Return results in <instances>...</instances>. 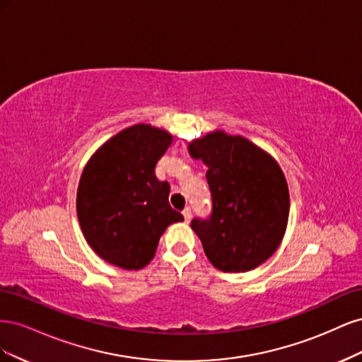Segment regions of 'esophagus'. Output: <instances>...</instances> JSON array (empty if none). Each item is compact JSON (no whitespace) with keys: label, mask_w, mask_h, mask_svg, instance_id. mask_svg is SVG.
<instances>
[{"label":"esophagus","mask_w":362,"mask_h":362,"mask_svg":"<svg viewBox=\"0 0 362 362\" xmlns=\"http://www.w3.org/2000/svg\"><path fill=\"white\" fill-rule=\"evenodd\" d=\"M182 216H184V218H185V222H190V218H192V210H190V206H185V208H184Z\"/></svg>","instance_id":"1"}]
</instances>
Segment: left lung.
I'll return each mask as SVG.
<instances>
[{"mask_svg": "<svg viewBox=\"0 0 362 362\" xmlns=\"http://www.w3.org/2000/svg\"><path fill=\"white\" fill-rule=\"evenodd\" d=\"M208 168L213 213L193 218L211 264L228 273L254 270L279 247L290 213L287 180L269 152L243 136L211 131L189 144Z\"/></svg>", "mask_w": 362, "mask_h": 362, "instance_id": "1", "label": "left lung"}]
</instances>
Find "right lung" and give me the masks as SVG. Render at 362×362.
I'll return each mask as SVG.
<instances>
[{"instance_id":"add662e5","label":"right lung","mask_w":362,"mask_h":362,"mask_svg":"<svg viewBox=\"0 0 362 362\" xmlns=\"http://www.w3.org/2000/svg\"><path fill=\"white\" fill-rule=\"evenodd\" d=\"M170 144L169 131L136 124L108 139L83 169L76 190L83 235L116 267L148 266L166 228L184 221L169 205V182L156 177V164Z\"/></svg>"}]
</instances>
